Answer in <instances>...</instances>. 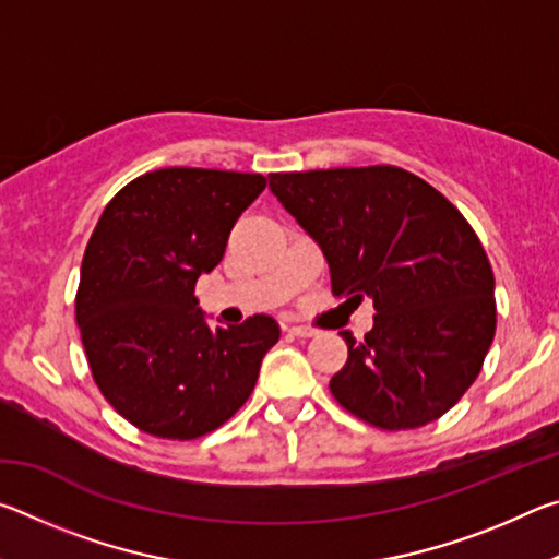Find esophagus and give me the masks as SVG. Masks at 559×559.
<instances>
[{"label":"esophagus","instance_id":"esophagus-1","mask_svg":"<svg viewBox=\"0 0 559 559\" xmlns=\"http://www.w3.org/2000/svg\"><path fill=\"white\" fill-rule=\"evenodd\" d=\"M286 333L296 335V337H316L318 330L308 328V325H286Z\"/></svg>","mask_w":559,"mask_h":559}]
</instances>
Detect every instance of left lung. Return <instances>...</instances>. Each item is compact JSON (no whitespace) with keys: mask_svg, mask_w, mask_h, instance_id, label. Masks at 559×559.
Segmentation results:
<instances>
[{"mask_svg":"<svg viewBox=\"0 0 559 559\" xmlns=\"http://www.w3.org/2000/svg\"><path fill=\"white\" fill-rule=\"evenodd\" d=\"M330 269L335 296L374 302L330 392L372 427L400 431L447 414L496 335V278L476 231L447 197L402 167L269 175ZM349 298V300H353Z\"/></svg>","mask_w":559,"mask_h":559,"instance_id":"1","label":"left lung"}]
</instances>
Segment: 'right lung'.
Returning <instances> with one entry per match:
<instances>
[{
  "mask_svg": "<svg viewBox=\"0 0 559 559\" xmlns=\"http://www.w3.org/2000/svg\"><path fill=\"white\" fill-rule=\"evenodd\" d=\"M263 189V175L155 169L122 187L93 229L75 323L98 390L145 433L187 441L222 427L278 343L271 316L212 330L194 296Z\"/></svg>",
  "mask_w": 559,
  "mask_h": 559,
  "instance_id": "obj_1",
  "label": "right lung"
}]
</instances>
